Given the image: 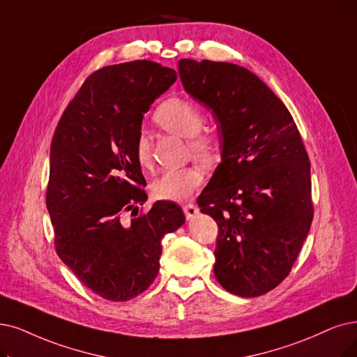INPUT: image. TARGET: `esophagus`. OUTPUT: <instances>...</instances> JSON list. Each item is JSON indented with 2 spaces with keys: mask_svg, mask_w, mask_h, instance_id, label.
<instances>
[{
  "mask_svg": "<svg viewBox=\"0 0 357 357\" xmlns=\"http://www.w3.org/2000/svg\"><path fill=\"white\" fill-rule=\"evenodd\" d=\"M183 211H184V215H186L188 220L193 218L196 213H197V208L193 205V204H186L183 205Z\"/></svg>",
  "mask_w": 357,
  "mask_h": 357,
  "instance_id": "obj_1",
  "label": "esophagus"
}]
</instances>
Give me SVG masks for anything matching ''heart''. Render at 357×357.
I'll return each instance as SVG.
<instances>
[{"mask_svg": "<svg viewBox=\"0 0 357 357\" xmlns=\"http://www.w3.org/2000/svg\"><path fill=\"white\" fill-rule=\"evenodd\" d=\"M153 121L161 129L189 137V152L196 158L211 161L218 152V139L209 132H202L205 117L199 107L184 98H169L153 112ZM135 156L137 164L149 169L152 167L151 140L145 132H140L135 142ZM204 171L196 165L168 169L156 178L151 193L156 201L183 202L202 186Z\"/></svg>", "mask_w": 357, "mask_h": 357, "instance_id": "b5f03b06", "label": "heart"}]
</instances>
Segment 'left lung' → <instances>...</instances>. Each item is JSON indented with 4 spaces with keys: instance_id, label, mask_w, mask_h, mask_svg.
<instances>
[{
    "instance_id": "1",
    "label": "left lung",
    "mask_w": 357,
    "mask_h": 357,
    "mask_svg": "<svg viewBox=\"0 0 357 357\" xmlns=\"http://www.w3.org/2000/svg\"><path fill=\"white\" fill-rule=\"evenodd\" d=\"M181 83L221 124L222 161L197 205L218 225L213 274L236 296L275 289L313 220L310 162L290 111L252 71L178 61Z\"/></svg>"
}]
</instances>
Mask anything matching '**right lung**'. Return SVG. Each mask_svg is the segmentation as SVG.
<instances>
[{"label":"right lung","mask_w":357,"mask_h":357,"mask_svg":"<svg viewBox=\"0 0 357 357\" xmlns=\"http://www.w3.org/2000/svg\"><path fill=\"white\" fill-rule=\"evenodd\" d=\"M177 79L148 60L99 68L83 82L56 126L47 208L60 259L95 294L127 302L158 275L161 241L184 222L183 209L158 201L130 224L124 213L146 201L135 156L144 114Z\"/></svg>","instance_id":"obj_1"}]
</instances>
